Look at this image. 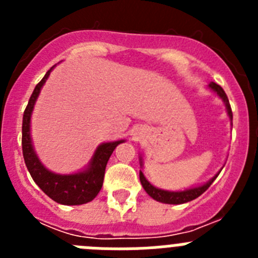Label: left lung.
Returning <instances> with one entry per match:
<instances>
[{"mask_svg": "<svg viewBox=\"0 0 258 258\" xmlns=\"http://www.w3.org/2000/svg\"><path fill=\"white\" fill-rule=\"evenodd\" d=\"M208 88L211 89L212 92H214L218 97L222 99V102L225 103L226 106V111H227V115H229L230 120L232 121V112H231V107H230L229 103V99H227V95L226 93L223 92V89L221 88L220 85H217L216 83H209ZM140 163L141 166L143 165V161H142V157L140 156ZM221 172V170H220ZM220 172L217 174L214 175L213 178L209 179L208 182L206 183L200 184V186H197V187H191V188H186L183 191H168V190H161V188H157L155 187L154 184L150 183L147 179H146L145 174L142 173V170H140V179H141V183H142L143 188L147 194H149L150 197L152 199H155L156 202H160V203H165V204H183V203H187L191 202V200L197 199L202 195L204 191H207V188L213 183V181L217 178V175L220 174Z\"/></svg>", "mask_w": 258, "mask_h": 258, "instance_id": "left-lung-1", "label": "left lung"}]
</instances>
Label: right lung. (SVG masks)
Returning a JSON list of instances; mask_svg holds the SVG:
<instances>
[{
    "instance_id": "obj_1",
    "label": "right lung",
    "mask_w": 258,
    "mask_h": 258,
    "mask_svg": "<svg viewBox=\"0 0 258 258\" xmlns=\"http://www.w3.org/2000/svg\"><path fill=\"white\" fill-rule=\"evenodd\" d=\"M55 66H52L44 79L36 85L35 90L32 93L27 108L23 115V126H22V147L23 157L26 161L27 169L29 174L36 182L38 187L46 194L47 197L51 198L54 202L63 204V206H80L85 203L92 202L98 192L101 191L103 184L104 170H106L107 161L109 156L112 155L113 150L120 143L125 142V140L115 141V142L102 143L97 147L94 155L90 159V163L85 169L80 170L72 174H58L41 163L33 149V143L31 138V117L35 103L37 101L41 89L46 83L50 72Z\"/></svg>"
}]
</instances>
